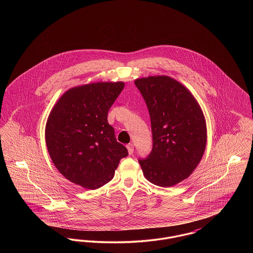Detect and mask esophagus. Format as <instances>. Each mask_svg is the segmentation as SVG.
Here are the masks:
<instances>
[{"label": "esophagus", "instance_id": "esophagus-1", "mask_svg": "<svg viewBox=\"0 0 253 253\" xmlns=\"http://www.w3.org/2000/svg\"><path fill=\"white\" fill-rule=\"evenodd\" d=\"M126 148H127V150H128V153H129V155H132V153H133V145L128 144L126 146Z\"/></svg>", "mask_w": 253, "mask_h": 253}]
</instances>
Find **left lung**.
I'll return each instance as SVG.
<instances>
[{"label":"left lung","instance_id":"obj_1","mask_svg":"<svg viewBox=\"0 0 253 253\" xmlns=\"http://www.w3.org/2000/svg\"><path fill=\"white\" fill-rule=\"evenodd\" d=\"M149 110L153 149L139 159L145 178L168 188L188 178L200 163L207 144L203 111L191 91L169 76L134 81Z\"/></svg>","mask_w":253,"mask_h":253}]
</instances>
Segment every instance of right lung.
Instances as JSON below:
<instances>
[{"instance_id":"add662e5","label":"right lung","mask_w":253,"mask_h":253,"mask_svg":"<svg viewBox=\"0 0 253 253\" xmlns=\"http://www.w3.org/2000/svg\"><path fill=\"white\" fill-rule=\"evenodd\" d=\"M123 82H98L70 88L49 114L45 142L60 173L72 183L96 190L112 180L127 149L117 141L107 121Z\"/></svg>"}]
</instances>
